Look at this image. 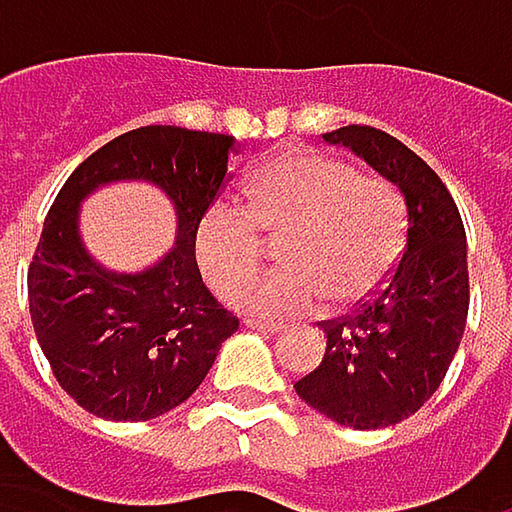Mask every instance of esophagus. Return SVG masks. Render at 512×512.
<instances>
[{"label":"esophagus","instance_id":"34e87169","mask_svg":"<svg viewBox=\"0 0 512 512\" xmlns=\"http://www.w3.org/2000/svg\"><path fill=\"white\" fill-rule=\"evenodd\" d=\"M243 326L252 329V332H263V335H278L281 332L278 323H260V320H243Z\"/></svg>","mask_w":512,"mask_h":512}]
</instances>
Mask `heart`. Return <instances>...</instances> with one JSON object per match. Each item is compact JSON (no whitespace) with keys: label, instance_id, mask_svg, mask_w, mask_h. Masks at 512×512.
I'll return each mask as SVG.
<instances>
[{"label":"heart","instance_id":"heart-1","mask_svg":"<svg viewBox=\"0 0 512 512\" xmlns=\"http://www.w3.org/2000/svg\"><path fill=\"white\" fill-rule=\"evenodd\" d=\"M279 240L281 273L245 283L262 262L259 237ZM409 240V207L397 183L311 148L269 156L243 186V213L210 207L192 255L216 296L263 320L302 317L323 302L347 311L376 296Z\"/></svg>","mask_w":512,"mask_h":512}]
</instances>
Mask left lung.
Here are the masks:
<instances>
[{"mask_svg":"<svg viewBox=\"0 0 512 512\" xmlns=\"http://www.w3.org/2000/svg\"><path fill=\"white\" fill-rule=\"evenodd\" d=\"M397 183L409 240L385 287L353 314L320 323L326 356L293 388L320 415L382 430L415 415L442 385L468 317V257L460 210L439 174L394 136L350 124L323 133Z\"/></svg>","mask_w":512,"mask_h":512,"instance_id":"8db88e82","label":"left lung"}]
</instances>
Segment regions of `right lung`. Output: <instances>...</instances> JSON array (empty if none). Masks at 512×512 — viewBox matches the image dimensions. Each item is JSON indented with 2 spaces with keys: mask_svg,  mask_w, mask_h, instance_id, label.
<instances>
[{
  "mask_svg": "<svg viewBox=\"0 0 512 512\" xmlns=\"http://www.w3.org/2000/svg\"><path fill=\"white\" fill-rule=\"evenodd\" d=\"M237 142L183 127H139L88 156L61 186L29 266V311L58 385L106 421H151L204 382L240 329L204 287L198 219L225 186ZM154 182L178 216L175 249L142 273L100 267L81 246L78 204L100 185Z\"/></svg>",
  "mask_w": 512,
  "mask_h": 512,
  "instance_id": "add662e5",
  "label": "right lung"
}]
</instances>
